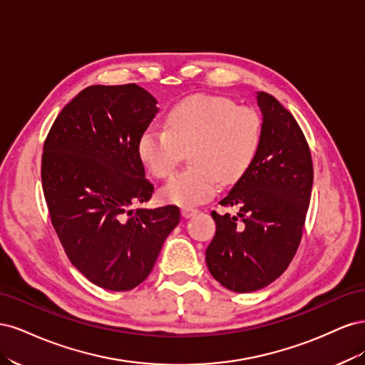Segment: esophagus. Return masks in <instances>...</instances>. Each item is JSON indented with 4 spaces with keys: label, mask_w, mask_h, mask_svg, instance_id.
<instances>
[{
    "label": "esophagus",
    "mask_w": 365,
    "mask_h": 365,
    "mask_svg": "<svg viewBox=\"0 0 365 365\" xmlns=\"http://www.w3.org/2000/svg\"><path fill=\"white\" fill-rule=\"evenodd\" d=\"M181 213H182V216H184L185 219H190V217H193V216H196L197 213H200V210L192 208V207H184V208L181 210Z\"/></svg>",
    "instance_id": "obj_1"
}]
</instances>
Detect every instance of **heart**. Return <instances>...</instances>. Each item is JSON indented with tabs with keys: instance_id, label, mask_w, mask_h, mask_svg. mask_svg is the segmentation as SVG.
I'll list each match as a JSON object with an SVG mask.
<instances>
[{
	"instance_id": "heart-1",
	"label": "heart",
	"mask_w": 365,
	"mask_h": 365,
	"mask_svg": "<svg viewBox=\"0 0 365 365\" xmlns=\"http://www.w3.org/2000/svg\"><path fill=\"white\" fill-rule=\"evenodd\" d=\"M165 125L168 129L143 130L137 152L145 169L158 180L169 178L190 152L193 168L161 189L164 201L181 207L202 204L222 182L231 185L244 178L262 141L259 113L227 97H187L170 109Z\"/></svg>"
}]
</instances>
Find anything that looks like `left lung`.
Masks as SVG:
<instances>
[{
    "mask_svg": "<svg viewBox=\"0 0 365 365\" xmlns=\"http://www.w3.org/2000/svg\"><path fill=\"white\" fill-rule=\"evenodd\" d=\"M262 141L247 175L213 212L216 235L205 251L213 277L235 292H252L280 277L302 242L314 165L302 128L274 96L257 94Z\"/></svg>",
    "mask_w": 365,
    "mask_h": 365,
    "instance_id": "8db88e82",
    "label": "left lung"
}]
</instances>
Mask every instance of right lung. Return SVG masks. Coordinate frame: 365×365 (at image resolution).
I'll return each mask as SVG.
<instances>
[{
	"mask_svg": "<svg viewBox=\"0 0 365 365\" xmlns=\"http://www.w3.org/2000/svg\"><path fill=\"white\" fill-rule=\"evenodd\" d=\"M158 113L135 83L93 85L65 106L43 141L41 178L54 231L70 262L108 291L145 282L180 208L130 207L153 193L137 145Z\"/></svg>",
	"mask_w": 365,
	"mask_h": 365,
	"instance_id": "obj_1",
	"label": "right lung"
}]
</instances>
